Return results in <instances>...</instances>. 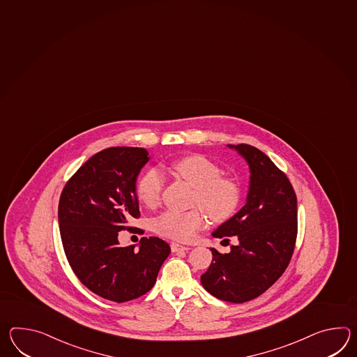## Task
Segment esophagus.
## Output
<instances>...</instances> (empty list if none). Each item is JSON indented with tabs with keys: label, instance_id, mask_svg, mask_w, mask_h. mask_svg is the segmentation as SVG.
<instances>
[{
	"label": "esophagus",
	"instance_id": "obj_1",
	"mask_svg": "<svg viewBox=\"0 0 357 357\" xmlns=\"http://www.w3.org/2000/svg\"><path fill=\"white\" fill-rule=\"evenodd\" d=\"M170 248H172V251H173V252H179V251H188V250H190V247L183 246V245L175 243V242H173V243L170 245Z\"/></svg>",
	"mask_w": 357,
	"mask_h": 357
}]
</instances>
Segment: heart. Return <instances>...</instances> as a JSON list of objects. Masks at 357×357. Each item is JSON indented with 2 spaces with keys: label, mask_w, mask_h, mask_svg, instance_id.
I'll list each match as a JSON object with an SVG mask.
<instances>
[{
  "label": "heart",
  "mask_w": 357,
  "mask_h": 357,
  "mask_svg": "<svg viewBox=\"0 0 357 357\" xmlns=\"http://www.w3.org/2000/svg\"><path fill=\"white\" fill-rule=\"evenodd\" d=\"M172 170L195 188L193 205H198L214 222H225L241 204V187L233 178L222 176V167L202 155L176 160ZM164 190V176L150 169L137 183V197L146 206L156 205ZM205 224L199 210L167 211L153 220V230L162 237L190 241Z\"/></svg>",
  "instance_id": "obj_1"
}]
</instances>
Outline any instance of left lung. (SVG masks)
I'll list each match as a JSON object with an SVG mask.
<instances>
[{"mask_svg":"<svg viewBox=\"0 0 357 357\" xmlns=\"http://www.w3.org/2000/svg\"><path fill=\"white\" fill-rule=\"evenodd\" d=\"M246 160V205L215 230V238H237L229 254L211 248L213 262L201 283L222 301L254 300L284 273L297 238V197L287 175L254 146L228 144Z\"/></svg>","mask_w":357,"mask_h":357,"instance_id":"left-lung-1","label":"left lung"}]
</instances>
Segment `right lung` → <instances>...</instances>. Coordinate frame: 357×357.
I'll return each instance as SVG.
<instances>
[{
	"mask_svg": "<svg viewBox=\"0 0 357 357\" xmlns=\"http://www.w3.org/2000/svg\"><path fill=\"white\" fill-rule=\"evenodd\" d=\"M150 160L146 149L110 147L87 160L65 184L59 202L63 251L82 284L100 297L127 302L147 294L170 247L143 237L120 246V230L139 218L135 182Z\"/></svg>",
	"mask_w": 357,
	"mask_h": 357,
	"instance_id": "right-lung-1",
	"label": "right lung"
}]
</instances>
